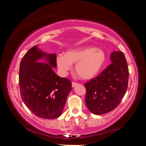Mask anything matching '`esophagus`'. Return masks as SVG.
Returning a JSON list of instances; mask_svg holds the SVG:
<instances>
[{
  "mask_svg": "<svg viewBox=\"0 0 146 146\" xmlns=\"http://www.w3.org/2000/svg\"><path fill=\"white\" fill-rule=\"evenodd\" d=\"M78 84V83L75 82H72V87H75L76 85Z\"/></svg>",
  "mask_w": 146,
  "mask_h": 146,
  "instance_id": "obj_1",
  "label": "esophagus"
}]
</instances>
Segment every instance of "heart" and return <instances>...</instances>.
<instances>
[{
  "label": "heart",
  "mask_w": 146,
  "mask_h": 146,
  "mask_svg": "<svg viewBox=\"0 0 146 146\" xmlns=\"http://www.w3.org/2000/svg\"><path fill=\"white\" fill-rule=\"evenodd\" d=\"M106 55L102 50L94 47L71 49L65 55L60 54L56 58V64L63 74L72 69L76 64L75 71L79 77L84 80L91 79L97 76L106 62Z\"/></svg>",
  "instance_id": "b5f03b06"
}]
</instances>
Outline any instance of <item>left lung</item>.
Segmentation results:
<instances>
[{
	"mask_svg": "<svg viewBox=\"0 0 146 146\" xmlns=\"http://www.w3.org/2000/svg\"><path fill=\"white\" fill-rule=\"evenodd\" d=\"M111 64L99 75L84 84L86 104L95 115L111 111L120 104L126 92L129 70L122 51L111 54Z\"/></svg>",
	"mask_w": 146,
	"mask_h": 146,
	"instance_id": "1",
	"label": "left lung"
}]
</instances>
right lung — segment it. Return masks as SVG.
Masks as SVG:
<instances>
[{
	"mask_svg": "<svg viewBox=\"0 0 146 146\" xmlns=\"http://www.w3.org/2000/svg\"><path fill=\"white\" fill-rule=\"evenodd\" d=\"M46 58L49 64L36 63ZM55 54H46L36 48L28 50L20 64V93L24 103L35 115L53 119L63 111L69 93L72 90L71 80L56 75Z\"/></svg>",
	"mask_w": 146,
	"mask_h": 146,
	"instance_id": "right-lung-1",
	"label": "right lung"
}]
</instances>
